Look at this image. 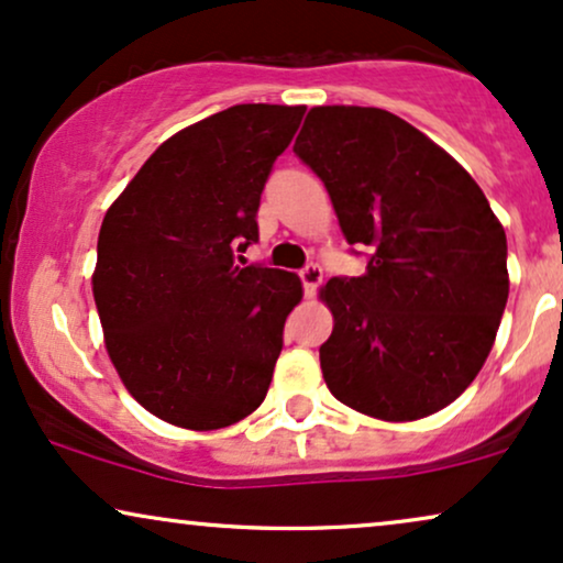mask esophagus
<instances>
[{
	"instance_id": "1",
	"label": "esophagus",
	"mask_w": 563,
	"mask_h": 563,
	"mask_svg": "<svg viewBox=\"0 0 563 563\" xmlns=\"http://www.w3.org/2000/svg\"><path fill=\"white\" fill-rule=\"evenodd\" d=\"M298 277H301V283H303V294L306 296H314L317 294V288H319V283H322V267L319 265H306L301 273H298Z\"/></svg>"
}]
</instances>
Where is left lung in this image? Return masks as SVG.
Returning a JSON list of instances; mask_svg holds the SVG:
<instances>
[{"mask_svg":"<svg viewBox=\"0 0 563 563\" xmlns=\"http://www.w3.org/2000/svg\"><path fill=\"white\" fill-rule=\"evenodd\" d=\"M294 153L324 181L366 273L322 288L330 393L382 421L446 408L486 364L509 296L507 233L473 176L384 109L317 106Z\"/></svg>","mask_w":563,"mask_h":563,"instance_id":"obj_1","label":"left lung"}]
</instances>
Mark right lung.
Returning <instances> with one entry per match:
<instances>
[{
	"label": "right lung",
	"instance_id": "1",
	"mask_svg": "<svg viewBox=\"0 0 563 563\" xmlns=\"http://www.w3.org/2000/svg\"><path fill=\"white\" fill-rule=\"evenodd\" d=\"M306 106L241 103L176 132L106 212L92 296L124 387L191 431L239 423L265 400L294 273L236 265L260 239L265 181Z\"/></svg>",
	"mask_w": 563,
	"mask_h": 563
}]
</instances>
